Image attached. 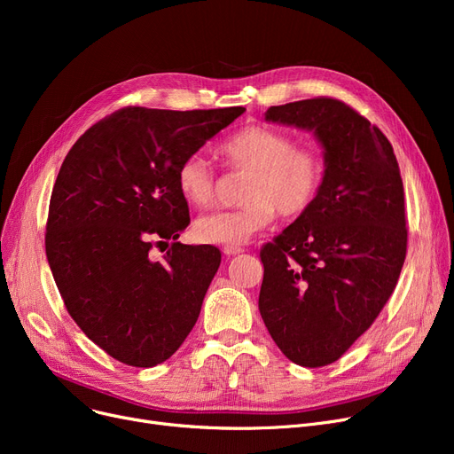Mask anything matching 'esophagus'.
Listing matches in <instances>:
<instances>
[{
    "label": "esophagus",
    "mask_w": 454,
    "mask_h": 454,
    "mask_svg": "<svg viewBox=\"0 0 454 454\" xmlns=\"http://www.w3.org/2000/svg\"><path fill=\"white\" fill-rule=\"evenodd\" d=\"M223 252H224L226 255H237V254H243L245 248H243V247H237V245H228V247L223 248Z\"/></svg>",
    "instance_id": "34e87169"
}]
</instances>
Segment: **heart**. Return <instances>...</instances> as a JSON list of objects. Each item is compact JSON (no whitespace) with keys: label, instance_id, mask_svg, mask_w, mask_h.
<instances>
[{"label":"heart","instance_id":"1","mask_svg":"<svg viewBox=\"0 0 454 454\" xmlns=\"http://www.w3.org/2000/svg\"><path fill=\"white\" fill-rule=\"evenodd\" d=\"M230 167L248 171L243 206L199 217L193 235L207 245H241L267 228L276 211L298 217L317 200L325 176V160L317 147H298L291 134L265 125H250L231 134L221 147ZM182 199L207 207L215 199V175L207 160L189 154L176 169Z\"/></svg>","mask_w":454,"mask_h":454}]
</instances>
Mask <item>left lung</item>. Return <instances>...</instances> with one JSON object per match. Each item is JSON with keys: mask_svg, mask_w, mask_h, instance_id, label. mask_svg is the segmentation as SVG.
Here are the masks:
<instances>
[{"mask_svg": "<svg viewBox=\"0 0 454 454\" xmlns=\"http://www.w3.org/2000/svg\"><path fill=\"white\" fill-rule=\"evenodd\" d=\"M269 123L313 132L325 176L313 206L261 248L259 313L289 361L335 363L392 296L407 255L399 165L387 136L339 99L265 112Z\"/></svg>", "mask_w": 454, "mask_h": 454, "instance_id": "1", "label": "left lung"}]
</instances>
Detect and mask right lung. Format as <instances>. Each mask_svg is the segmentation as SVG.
Returning <instances> with one entry per match:
<instances>
[{
  "instance_id": "add662e5",
  "label": "right lung",
  "mask_w": 454,
  "mask_h": 454,
  "mask_svg": "<svg viewBox=\"0 0 454 454\" xmlns=\"http://www.w3.org/2000/svg\"><path fill=\"white\" fill-rule=\"evenodd\" d=\"M245 112L127 106L88 129L53 185L45 254L69 317L115 361L151 368L193 329L219 248L176 243L189 224L176 169ZM174 239L163 262L152 239Z\"/></svg>"
}]
</instances>
